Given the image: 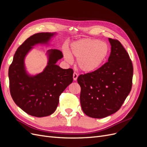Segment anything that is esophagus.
Wrapping results in <instances>:
<instances>
[{"instance_id": "esophagus-1", "label": "esophagus", "mask_w": 147, "mask_h": 147, "mask_svg": "<svg viewBox=\"0 0 147 147\" xmlns=\"http://www.w3.org/2000/svg\"><path fill=\"white\" fill-rule=\"evenodd\" d=\"M78 78V74L76 72H74L73 74V78H74V80H77V79Z\"/></svg>"}]
</instances>
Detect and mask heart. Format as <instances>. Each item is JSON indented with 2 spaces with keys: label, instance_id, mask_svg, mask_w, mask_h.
I'll return each instance as SVG.
<instances>
[{
  "label": "heart",
  "instance_id": "obj_1",
  "mask_svg": "<svg viewBox=\"0 0 147 147\" xmlns=\"http://www.w3.org/2000/svg\"><path fill=\"white\" fill-rule=\"evenodd\" d=\"M109 53L107 43L98 40L80 39L71 46V53L77 59L78 67L85 72H91L99 68ZM64 56L67 61L72 62V57L68 51H65Z\"/></svg>",
  "mask_w": 147,
  "mask_h": 147
}]
</instances>
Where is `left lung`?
I'll use <instances>...</instances> for the list:
<instances>
[{"instance_id": "left-lung-1", "label": "left lung", "mask_w": 147, "mask_h": 147, "mask_svg": "<svg viewBox=\"0 0 147 147\" xmlns=\"http://www.w3.org/2000/svg\"><path fill=\"white\" fill-rule=\"evenodd\" d=\"M111 53L107 62L93 72L79 75L83 112L102 118L121 108L132 85L133 65L127 52L117 39L109 38Z\"/></svg>"}]
</instances>
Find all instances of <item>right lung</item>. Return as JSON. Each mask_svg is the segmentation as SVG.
<instances>
[{
  "label": "right lung",
  "instance_id": "right-lung-1",
  "mask_svg": "<svg viewBox=\"0 0 147 147\" xmlns=\"http://www.w3.org/2000/svg\"><path fill=\"white\" fill-rule=\"evenodd\" d=\"M53 35L51 33H37L26 39L17 49L8 69L13 100L24 112L33 117H43L54 113L61 93L73 82V69H63L56 64L63 57L57 50L50 51L48 65L43 72L34 77L26 73L24 59L32 46L47 43Z\"/></svg>",
  "mask_w": 147,
  "mask_h": 147
}]
</instances>
